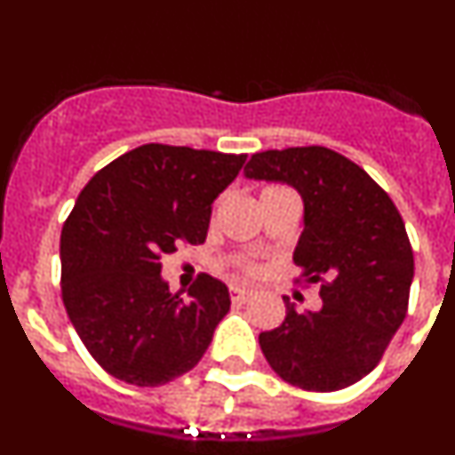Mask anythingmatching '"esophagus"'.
<instances>
[{
  "instance_id": "34e87169",
  "label": "esophagus",
  "mask_w": 455,
  "mask_h": 455,
  "mask_svg": "<svg viewBox=\"0 0 455 455\" xmlns=\"http://www.w3.org/2000/svg\"><path fill=\"white\" fill-rule=\"evenodd\" d=\"M230 296L235 303H246L248 299L252 296V289H246V287H239V284H235V287H230Z\"/></svg>"
}]
</instances>
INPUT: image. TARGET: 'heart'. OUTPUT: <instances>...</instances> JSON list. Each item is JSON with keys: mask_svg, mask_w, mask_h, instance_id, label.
<instances>
[{"mask_svg": "<svg viewBox=\"0 0 455 455\" xmlns=\"http://www.w3.org/2000/svg\"><path fill=\"white\" fill-rule=\"evenodd\" d=\"M267 191H277V187H273V188H267Z\"/></svg>", "mask_w": 455, "mask_h": 455, "instance_id": "obj_1", "label": "heart"}]
</instances>
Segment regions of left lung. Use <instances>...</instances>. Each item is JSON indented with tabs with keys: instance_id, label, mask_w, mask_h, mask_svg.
<instances>
[{
	"instance_id": "1",
	"label": "left lung",
	"mask_w": 455,
	"mask_h": 455,
	"mask_svg": "<svg viewBox=\"0 0 455 455\" xmlns=\"http://www.w3.org/2000/svg\"><path fill=\"white\" fill-rule=\"evenodd\" d=\"M246 180L283 182L303 200L293 262L319 283L316 312L287 316L259 335L267 363L291 385L335 392L367 376L408 312L415 257L387 193L347 156L321 146L251 156Z\"/></svg>"
}]
</instances>
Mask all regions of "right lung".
<instances>
[{
	"instance_id": "right-lung-1",
	"label": "right lung",
	"mask_w": 455,
	"mask_h": 455,
	"mask_svg": "<svg viewBox=\"0 0 455 455\" xmlns=\"http://www.w3.org/2000/svg\"><path fill=\"white\" fill-rule=\"evenodd\" d=\"M246 155L148 143L124 152L79 193L61 232L63 305L84 347L139 387L171 383L200 363L230 291L212 275L168 291L162 257L207 239L212 204Z\"/></svg>"
}]
</instances>
